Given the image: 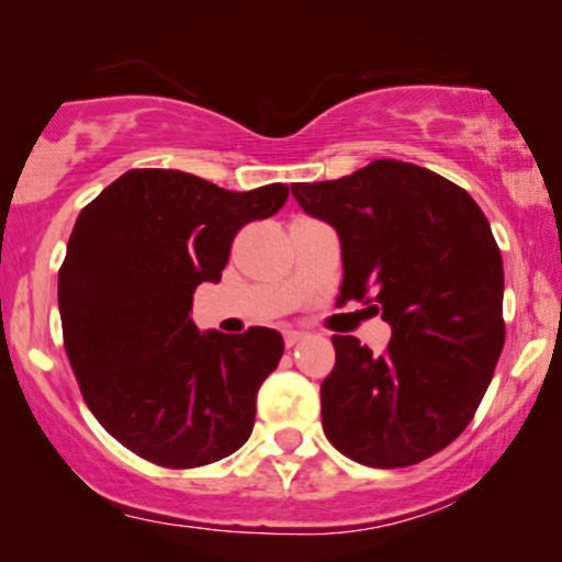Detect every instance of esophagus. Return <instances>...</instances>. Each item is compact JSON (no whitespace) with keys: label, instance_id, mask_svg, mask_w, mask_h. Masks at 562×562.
Returning a JSON list of instances; mask_svg holds the SVG:
<instances>
[{"label":"esophagus","instance_id":"1","mask_svg":"<svg viewBox=\"0 0 562 562\" xmlns=\"http://www.w3.org/2000/svg\"><path fill=\"white\" fill-rule=\"evenodd\" d=\"M304 333H299V329H286V333H283V342H286V348H294V345H299L304 340Z\"/></svg>","mask_w":562,"mask_h":562}]
</instances>
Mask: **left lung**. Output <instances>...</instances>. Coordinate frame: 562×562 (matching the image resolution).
<instances>
[{
	"mask_svg": "<svg viewBox=\"0 0 562 562\" xmlns=\"http://www.w3.org/2000/svg\"><path fill=\"white\" fill-rule=\"evenodd\" d=\"M291 194L340 235L337 302L371 304L391 325L381 356L333 337L327 440L371 468L432 458L471 425L504 350V266L486 214L458 183L391 158Z\"/></svg>",
	"mask_w": 562,
	"mask_h": 562,
	"instance_id": "1",
	"label": "left lung"
}]
</instances>
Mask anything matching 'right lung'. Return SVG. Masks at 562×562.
I'll return each instance as SVG.
<instances>
[{"label": "right lung", "mask_w": 562, "mask_h": 562, "mask_svg": "<svg viewBox=\"0 0 562 562\" xmlns=\"http://www.w3.org/2000/svg\"><path fill=\"white\" fill-rule=\"evenodd\" d=\"M286 199L283 183L227 191L135 168L81 210L58 271L66 356L91 414L135 456L199 468L250 437L283 337L199 333L189 312L199 283L222 279L237 229Z\"/></svg>", "instance_id": "obj_1"}]
</instances>
